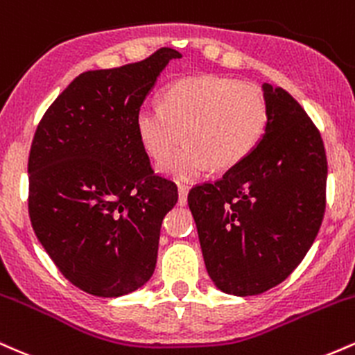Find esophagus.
Returning a JSON list of instances; mask_svg holds the SVG:
<instances>
[{
  "label": "esophagus",
  "instance_id": "esophagus-1",
  "mask_svg": "<svg viewBox=\"0 0 355 355\" xmlns=\"http://www.w3.org/2000/svg\"><path fill=\"white\" fill-rule=\"evenodd\" d=\"M187 197H189V187L178 185V205H187Z\"/></svg>",
  "mask_w": 355,
  "mask_h": 355
}]
</instances>
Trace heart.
<instances>
[{
	"mask_svg": "<svg viewBox=\"0 0 355 355\" xmlns=\"http://www.w3.org/2000/svg\"><path fill=\"white\" fill-rule=\"evenodd\" d=\"M267 121L268 101L260 87L203 75L173 81L160 105L138 108L135 128L155 160H164L183 135L187 144L162 162L160 172L185 182L200 177L209 165L215 172L237 166L259 145Z\"/></svg>",
	"mask_w": 355,
	"mask_h": 355,
	"instance_id": "heart-1",
	"label": "heart"
}]
</instances>
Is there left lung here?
Returning a JSON list of instances; mask_svg holds the SVG:
<instances>
[{
	"mask_svg": "<svg viewBox=\"0 0 355 355\" xmlns=\"http://www.w3.org/2000/svg\"><path fill=\"white\" fill-rule=\"evenodd\" d=\"M262 89L268 121L259 145L220 180L189 193L211 282L239 297L284 282L312 247L325 211L319 130L285 89Z\"/></svg>",
	"mask_w": 355,
	"mask_h": 355,
	"instance_id": "left-lung-1",
	"label": "left lung"
}]
</instances>
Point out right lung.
<instances>
[{
	"mask_svg": "<svg viewBox=\"0 0 355 355\" xmlns=\"http://www.w3.org/2000/svg\"><path fill=\"white\" fill-rule=\"evenodd\" d=\"M160 48L138 63L81 73L46 110L28 160V211L58 270L96 297L150 280L164 217L178 200L138 140L135 115L170 60Z\"/></svg>",
	"mask_w": 355,
	"mask_h": 355,
	"instance_id": "add662e5",
	"label": "right lung"
}]
</instances>
